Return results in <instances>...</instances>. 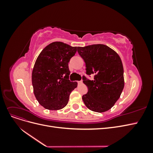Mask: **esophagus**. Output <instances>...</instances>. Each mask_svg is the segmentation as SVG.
Instances as JSON below:
<instances>
[{"instance_id": "34e87169", "label": "esophagus", "mask_w": 153, "mask_h": 153, "mask_svg": "<svg viewBox=\"0 0 153 153\" xmlns=\"http://www.w3.org/2000/svg\"><path fill=\"white\" fill-rule=\"evenodd\" d=\"M78 84H82V81H78Z\"/></svg>"}]
</instances>
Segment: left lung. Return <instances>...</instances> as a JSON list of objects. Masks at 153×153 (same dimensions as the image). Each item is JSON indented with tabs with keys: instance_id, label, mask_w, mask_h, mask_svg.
I'll list each match as a JSON object with an SVG mask.
<instances>
[{
	"instance_id": "1",
	"label": "left lung",
	"mask_w": 153,
	"mask_h": 153,
	"mask_svg": "<svg viewBox=\"0 0 153 153\" xmlns=\"http://www.w3.org/2000/svg\"><path fill=\"white\" fill-rule=\"evenodd\" d=\"M84 60L87 75L94 74V80L83 76L88 92L82 100L89 110L104 112L110 109L121 96L124 86V69L118 53L101 44L77 47Z\"/></svg>"
}]
</instances>
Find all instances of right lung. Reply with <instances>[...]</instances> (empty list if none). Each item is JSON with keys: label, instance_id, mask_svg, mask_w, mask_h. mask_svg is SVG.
Here are the masks:
<instances>
[{"label": "right lung", "instance_id": "1", "mask_svg": "<svg viewBox=\"0 0 153 153\" xmlns=\"http://www.w3.org/2000/svg\"><path fill=\"white\" fill-rule=\"evenodd\" d=\"M76 47L60 41L47 45L37 58L32 73L34 94L46 109L57 110L68 103L69 95L77 87L69 80L68 62L76 52Z\"/></svg>", "mask_w": 153, "mask_h": 153}]
</instances>
